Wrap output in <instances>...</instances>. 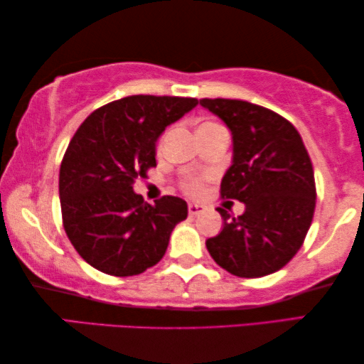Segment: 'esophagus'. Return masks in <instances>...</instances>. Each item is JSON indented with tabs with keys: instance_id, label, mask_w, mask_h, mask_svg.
<instances>
[{
	"instance_id": "34e87169",
	"label": "esophagus",
	"mask_w": 364,
	"mask_h": 364,
	"mask_svg": "<svg viewBox=\"0 0 364 364\" xmlns=\"http://www.w3.org/2000/svg\"><path fill=\"white\" fill-rule=\"evenodd\" d=\"M205 211V206L203 205H198V203H188V213L192 216H197L200 213H203Z\"/></svg>"
}]
</instances>
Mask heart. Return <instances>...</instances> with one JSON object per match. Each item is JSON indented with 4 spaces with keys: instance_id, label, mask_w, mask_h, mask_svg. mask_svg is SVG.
<instances>
[{
    "instance_id": "b5f03b06",
    "label": "heart",
    "mask_w": 364,
    "mask_h": 364,
    "mask_svg": "<svg viewBox=\"0 0 364 364\" xmlns=\"http://www.w3.org/2000/svg\"><path fill=\"white\" fill-rule=\"evenodd\" d=\"M186 188L188 190V192H197V190L200 188V183L197 181H192V182L186 183Z\"/></svg>"
}]
</instances>
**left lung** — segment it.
<instances>
[{"mask_svg": "<svg viewBox=\"0 0 364 364\" xmlns=\"http://www.w3.org/2000/svg\"><path fill=\"white\" fill-rule=\"evenodd\" d=\"M232 135V164L221 198L245 205L240 216L218 208L223 231L206 240L221 268L240 278L278 272L301 249L316 208L314 169L298 130L277 112L237 99H201Z\"/></svg>", "mask_w": 364, "mask_h": 364, "instance_id": "obj_1", "label": "left lung"}]
</instances>
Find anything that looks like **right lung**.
<instances>
[{"instance_id":"1","label":"right lung","mask_w":364,"mask_h":364,"mask_svg":"<svg viewBox=\"0 0 364 364\" xmlns=\"http://www.w3.org/2000/svg\"><path fill=\"white\" fill-rule=\"evenodd\" d=\"M198 104L193 97L128 96L94 110L77 128L60 166L63 228L89 265L133 277L163 259L187 203L166 195L149 205L133 192L156 167V141Z\"/></svg>"}]
</instances>
